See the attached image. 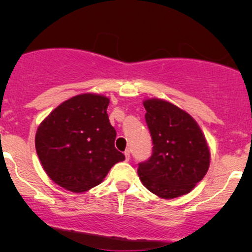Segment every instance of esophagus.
<instances>
[{
	"label": "esophagus",
	"mask_w": 252,
	"mask_h": 252,
	"mask_svg": "<svg viewBox=\"0 0 252 252\" xmlns=\"http://www.w3.org/2000/svg\"><path fill=\"white\" fill-rule=\"evenodd\" d=\"M124 155H126V160L128 161L129 158H130V150H129V149H126V152H124Z\"/></svg>",
	"instance_id": "obj_1"
}]
</instances>
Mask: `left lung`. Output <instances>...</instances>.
<instances>
[{
    "label": "left lung",
    "instance_id": "left-lung-1",
    "mask_svg": "<svg viewBox=\"0 0 252 252\" xmlns=\"http://www.w3.org/2000/svg\"><path fill=\"white\" fill-rule=\"evenodd\" d=\"M146 122L153 141L152 156L138 163L147 189L164 199L187 194L210 166L205 136L187 112L161 99H147Z\"/></svg>",
    "mask_w": 252,
    "mask_h": 252
}]
</instances>
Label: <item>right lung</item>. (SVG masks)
Returning <instances> with one entry per match:
<instances>
[{"mask_svg":"<svg viewBox=\"0 0 252 252\" xmlns=\"http://www.w3.org/2000/svg\"><path fill=\"white\" fill-rule=\"evenodd\" d=\"M109 98L84 94L60 104L37 128L35 148L43 169L59 186L85 192L126 158L115 148Z\"/></svg>","mask_w":252,"mask_h":252,"instance_id":"right-lung-1","label":"right lung"}]
</instances>
